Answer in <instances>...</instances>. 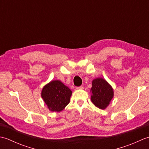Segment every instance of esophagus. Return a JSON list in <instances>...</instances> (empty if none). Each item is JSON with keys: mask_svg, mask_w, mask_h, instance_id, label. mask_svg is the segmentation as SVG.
<instances>
[{"mask_svg": "<svg viewBox=\"0 0 149 149\" xmlns=\"http://www.w3.org/2000/svg\"><path fill=\"white\" fill-rule=\"evenodd\" d=\"M75 88H76L77 90H82V89H83L84 87L83 86H77V87H76Z\"/></svg>", "mask_w": 149, "mask_h": 149, "instance_id": "1", "label": "esophagus"}]
</instances>
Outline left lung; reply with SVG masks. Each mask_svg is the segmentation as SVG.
Here are the masks:
<instances>
[{
	"label": "left lung",
	"instance_id": "8db88e82",
	"mask_svg": "<svg viewBox=\"0 0 149 149\" xmlns=\"http://www.w3.org/2000/svg\"><path fill=\"white\" fill-rule=\"evenodd\" d=\"M91 101L100 109H104L113 97V91L107 82L102 78H97L92 82Z\"/></svg>",
	"mask_w": 149,
	"mask_h": 149
}]
</instances>
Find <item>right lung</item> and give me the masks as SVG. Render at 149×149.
<instances>
[{"instance_id": "1", "label": "right lung", "mask_w": 149, "mask_h": 149, "mask_svg": "<svg viewBox=\"0 0 149 149\" xmlns=\"http://www.w3.org/2000/svg\"><path fill=\"white\" fill-rule=\"evenodd\" d=\"M72 93L61 81H52L43 87L42 97L51 111H61L70 102Z\"/></svg>"}]
</instances>
